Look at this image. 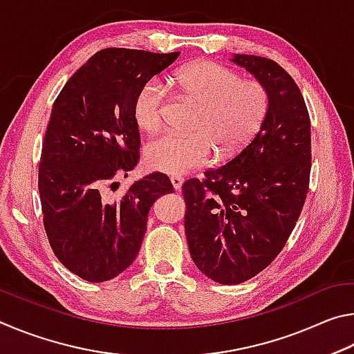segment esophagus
Returning a JSON list of instances; mask_svg holds the SVG:
<instances>
[{
    "label": "esophagus",
    "mask_w": 354,
    "mask_h": 354,
    "mask_svg": "<svg viewBox=\"0 0 354 354\" xmlns=\"http://www.w3.org/2000/svg\"><path fill=\"white\" fill-rule=\"evenodd\" d=\"M171 184H173V189H175V190H181L183 184H184V179L181 176L175 175V176H171Z\"/></svg>",
    "instance_id": "34e87169"
}]
</instances>
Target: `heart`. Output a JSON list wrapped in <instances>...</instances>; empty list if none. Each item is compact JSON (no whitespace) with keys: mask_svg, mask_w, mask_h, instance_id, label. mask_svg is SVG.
I'll list each match as a JSON object with an SVG mask.
<instances>
[{"mask_svg":"<svg viewBox=\"0 0 354 354\" xmlns=\"http://www.w3.org/2000/svg\"><path fill=\"white\" fill-rule=\"evenodd\" d=\"M173 84L200 106L192 124L194 134H164L145 148L147 164L154 170L183 175L207 165L215 151L223 159L242 153L262 128L268 112V91L261 81L245 77L214 61H198L179 68ZM169 91L153 77L137 91L133 117L143 133L164 127ZM218 149L215 150L214 148Z\"/></svg>","mask_w":354,"mask_h":354,"instance_id":"1","label":"heart"}]
</instances>
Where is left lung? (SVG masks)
Masks as SVG:
<instances>
[{
  "label": "left lung",
  "mask_w": 354,
  "mask_h": 354,
  "mask_svg": "<svg viewBox=\"0 0 354 354\" xmlns=\"http://www.w3.org/2000/svg\"><path fill=\"white\" fill-rule=\"evenodd\" d=\"M268 91L262 128L205 181L183 184L184 227L195 266L220 284H241L277 257L297 225L310 175V120L295 81L272 59L234 55Z\"/></svg>",
  "instance_id": "1"
}]
</instances>
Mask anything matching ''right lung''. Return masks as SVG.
<instances>
[{
    "label": "right lung",
    "instance_id": "right-lung-1",
    "mask_svg": "<svg viewBox=\"0 0 354 354\" xmlns=\"http://www.w3.org/2000/svg\"><path fill=\"white\" fill-rule=\"evenodd\" d=\"M178 56L106 48L70 77L53 104L39 165L44 226L62 266L91 283L115 278L134 262L149 209L173 192L159 171L136 181L118 200L106 189L139 162L137 91Z\"/></svg>",
    "mask_w": 354,
    "mask_h": 354
}]
</instances>
